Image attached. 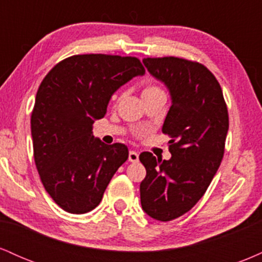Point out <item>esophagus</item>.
I'll list each match as a JSON object with an SVG mask.
<instances>
[{
	"label": "esophagus",
	"instance_id": "34e87169",
	"mask_svg": "<svg viewBox=\"0 0 262 262\" xmlns=\"http://www.w3.org/2000/svg\"><path fill=\"white\" fill-rule=\"evenodd\" d=\"M128 160L130 162H137L138 160H139V152L134 151V150H130V151H129V155H128Z\"/></svg>",
	"mask_w": 262,
	"mask_h": 262
}]
</instances>
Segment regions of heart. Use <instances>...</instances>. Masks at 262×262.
I'll use <instances>...</instances> for the list:
<instances>
[{
    "label": "heart",
    "instance_id": "heart-1",
    "mask_svg": "<svg viewBox=\"0 0 262 262\" xmlns=\"http://www.w3.org/2000/svg\"><path fill=\"white\" fill-rule=\"evenodd\" d=\"M162 91L161 89H159L158 86L155 85H151V83H149V85H145L143 89V92H141V96H145V95H151V93H155V92H160Z\"/></svg>",
    "mask_w": 262,
    "mask_h": 262
}]
</instances>
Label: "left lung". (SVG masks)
Here are the masks:
<instances>
[{
    "mask_svg": "<svg viewBox=\"0 0 262 262\" xmlns=\"http://www.w3.org/2000/svg\"><path fill=\"white\" fill-rule=\"evenodd\" d=\"M144 65L169 89L171 104L162 133L171 138L170 160L139 155L144 212L160 222L187 213L202 198L224 155L229 117L221 85L200 62L175 56L146 58Z\"/></svg>",
    "mask_w": 262,
    "mask_h": 262,
    "instance_id": "left-lung-1",
    "label": "left lung"
}]
</instances>
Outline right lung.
Masks as SVG:
<instances>
[{
    "label": "right lung",
    "mask_w": 262,
    "mask_h": 262,
    "mask_svg": "<svg viewBox=\"0 0 262 262\" xmlns=\"http://www.w3.org/2000/svg\"><path fill=\"white\" fill-rule=\"evenodd\" d=\"M144 74L134 56L83 54L60 61L41 81L31 118L34 161L45 191L66 212L95 209L127 161V146L102 143L92 124L119 87Z\"/></svg>",
    "instance_id": "obj_1"
}]
</instances>
